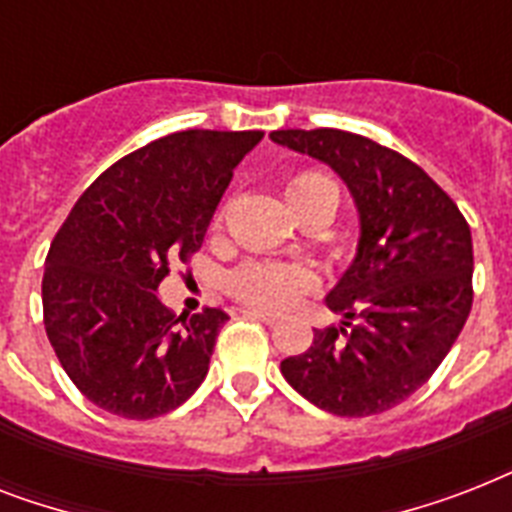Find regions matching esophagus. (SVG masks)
<instances>
[{
	"instance_id": "esophagus-1",
	"label": "esophagus",
	"mask_w": 512,
	"mask_h": 512,
	"mask_svg": "<svg viewBox=\"0 0 512 512\" xmlns=\"http://www.w3.org/2000/svg\"><path fill=\"white\" fill-rule=\"evenodd\" d=\"M249 316H255V319L265 321V324H276V321L281 319L279 313H273V311H263V308H247Z\"/></svg>"
}]
</instances>
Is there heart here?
Segmentation results:
<instances>
[{
  "instance_id": "1",
  "label": "heart",
  "mask_w": 512,
  "mask_h": 512,
  "mask_svg": "<svg viewBox=\"0 0 512 512\" xmlns=\"http://www.w3.org/2000/svg\"><path fill=\"white\" fill-rule=\"evenodd\" d=\"M284 196H287L289 209L295 212L297 220H303L308 212H319V209L327 212L329 217L335 215L337 188L319 170L303 167V170L289 172L287 180H284ZM225 287L244 303L263 305V308H287L313 287V279L311 273L303 271V268L249 260V263H241L239 268L228 273Z\"/></svg>"
}]
</instances>
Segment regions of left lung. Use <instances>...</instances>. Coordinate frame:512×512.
<instances>
[{
	"label": "left lung",
	"mask_w": 512,
	"mask_h": 512,
	"mask_svg": "<svg viewBox=\"0 0 512 512\" xmlns=\"http://www.w3.org/2000/svg\"><path fill=\"white\" fill-rule=\"evenodd\" d=\"M327 162L361 215L358 255L327 305L345 327L316 329L281 374L337 417L388 412L430 380L473 308V239L441 185L393 148L345 130H276Z\"/></svg>",
	"instance_id": "obj_1"
}]
</instances>
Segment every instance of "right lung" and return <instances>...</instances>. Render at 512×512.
Segmentation results:
<instances>
[{"mask_svg": "<svg viewBox=\"0 0 512 512\" xmlns=\"http://www.w3.org/2000/svg\"><path fill=\"white\" fill-rule=\"evenodd\" d=\"M263 130L172 132L79 196L44 260L50 345L92 404L127 420L172 412L209 372L220 308L175 316L156 289L201 249L233 170Z\"/></svg>", "mask_w": 512, "mask_h": 512, "instance_id": "add662e5", "label": "right lung"}]
</instances>
